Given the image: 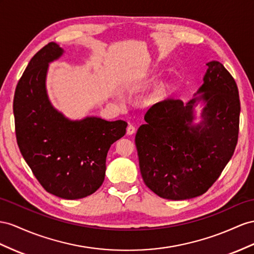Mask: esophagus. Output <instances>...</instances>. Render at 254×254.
<instances>
[{
    "label": "esophagus",
    "mask_w": 254,
    "mask_h": 254,
    "mask_svg": "<svg viewBox=\"0 0 254 254\" xmlns=\"http://www.w3.org/2000/svg\"><path fill=\"white\" fill-rule=\"evenodd\" d=\"M135 131H136L135 127H134L133 125H129V126L127 127V135H132V134L135 133Z\"/></svg>",
    "instance_id": "34e87169"
}]
</instances>
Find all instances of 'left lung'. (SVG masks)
Listing matches in <instances>:
<instances>
[{
	"mask_svg": "<svg viewBox=\"0 0 254 254\" xmlns=\"http://www.w3.org/2000/svg\"><path fill=\"white\" fill-rule=\"evenodd\" d=\"M207 66L204 83L192 100L186 105L172 97L155 103L136 133L142 180L160 197L184 200L204 194L235 151L237 84L223 64L211 61ZM199 101L205 104L202 121L193 125V106Z\"/></svg>",
	"mask_w": 254,
	"mask_h": 254,
	"instance_id": "left-lung-1",
	"label": "left lung"
}]
</instances>
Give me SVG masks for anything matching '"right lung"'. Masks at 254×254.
Listing matches in <instances>:
<instances>
[{"label": "right lung", "instance_id": "1", "mask_svg": "<svg viewBox=\"0 0 254 254\" xmlns=\"http://www.w3.org/2000/svg\"><path fill=\"white\" fill-rule=\"evenodd\" d=\"M63 53L51 42L35 54L18 81L12 109L17 144L38 183L58 197L78 199L102 186L107 152L127 123L99 117L69 120L51 105L47 70Z\"/></svg>", "mask_w": 254, "mask_h": 254}]
</instances>
